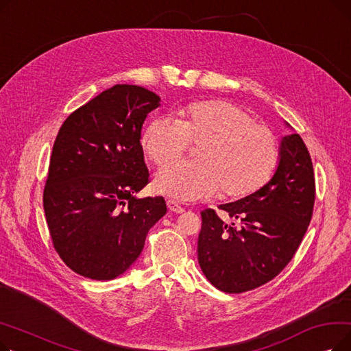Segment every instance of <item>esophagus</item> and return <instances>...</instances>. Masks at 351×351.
Returning <instances> with one entry per match:
<instances>
[{"label":"esophagus","mask_w":351,"mask_h":351,"mask_svg":"<svg viewBox=\"0 0 351 351\" xmlns=\"http://www.w3.org/2000/svg\"><path fill=\"white\" fill-rule=\"evenodd\" d=\"M166 205H168L169 210H171V212H173V213H182L183 210H185V209H183V208L178 204L176 200H172V199H169L168 202H166Z\"/></svg>","instance_id":"esophagus-1"}]
</instances>
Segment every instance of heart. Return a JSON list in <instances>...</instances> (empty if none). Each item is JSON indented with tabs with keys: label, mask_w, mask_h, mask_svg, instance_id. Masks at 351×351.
I'll list each match as a JSON object with an SVG mask.
<instances>
[{
	"label": "heart",
	"mask_w": 351,
	"mask_h": 351,
	"mask_svg": "<svg viewBox=\"0 0 351 351\" xmlns=\"http://www.w3.org/2000/svg\"><path fill=\"white\" fill-rule=\"evenodd\" d=\"M199 146V162L166 166L155 178V189L179 200L243 199L261 191L280 162V143L269 128L229 101L212 99L179 110V121L158 117L142 134V147L163 166Z\"/></svg>",
	"instance_id": "heart-1"
}]
</instances>
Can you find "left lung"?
Returning <instances> with one entry per match:
<instances>
[{
	"label": "left lung",
	"mask_w": 351,
	"mask_h": 351,
	"mask_svg": "<svg viewBox=\"0 0 351 351\" xmlns=\"http://www.w3.org/2000/svg\"><path fill=\"white\" fill-rule=\"evenodd\" d=\"M316 182L299 134L282 139L273 178L256 193L220 205L234 222L213 209L200 212L197 261L206 279L225 293H243L274 279L291 261L308 228Z\"/></svg>",
	"instance_id": "obj_1"
}]
</instances>
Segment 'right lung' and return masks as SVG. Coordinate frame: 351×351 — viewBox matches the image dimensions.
Masks as SVG:
<instances>
[{"instance_id":"1","label":"right lung","mask_w":351,"mask_h":351,"mask_svg":"<svg viewBox=\"0 0 351 351\" xmlns=\"http://www.w3.org/2000/svg\"><path fill=\"white\" fill-rule=\"evenodd\" d=\"M160 98L115 85L64 121L52 146L44 210L53 249L75 273L110 280L141 254L166 213L162 196L135 197L149 182L141 129Z\"/></svg>"}]
</instances>
